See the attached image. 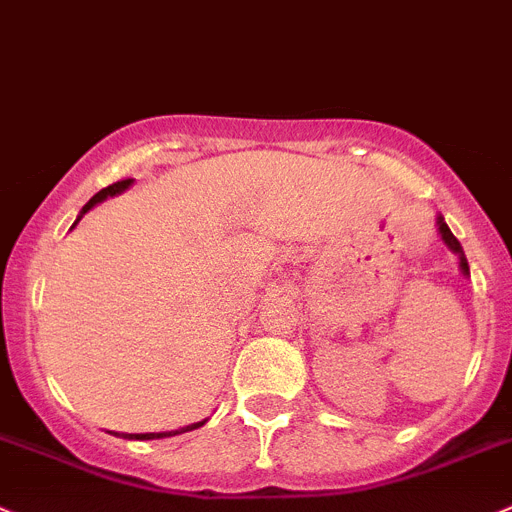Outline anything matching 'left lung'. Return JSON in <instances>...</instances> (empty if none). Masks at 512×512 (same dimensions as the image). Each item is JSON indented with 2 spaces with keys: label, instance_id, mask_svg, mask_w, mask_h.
<instances>
[{
  "label": "left lung",
  "instance_id": "obj_1",
  "mask_svg": "<svg viewBox=\"0 0 512 512\" xmlns=\"http://www.w3.org/2000/svg\"><path fill=\"white\" fill-rule=\"evenodd\" d=\"M438 227H440V235H443L445 245H448L450 250H453L455 255L460 257V270H463V275H468V257H465V252H463V247H460L458 237H455L453 232H450V227L445 225V220H443V217H438Z\"/></svg>",
  "mask_w": 512,
  "mask_h": 512
}]
</instances>
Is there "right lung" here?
Masks as SVG:
<instances>
[{"label": "right lung", "mask_w": 512, "mask_h": 512, "mask_svg": "<svg viewBox=\"0 0 512 512\" xmlns=\"http://www.w3.org/2000/svg\"><path fill=\"white\" fill-rule=\"evenodd\" d=\"M130 182L132 180H119V182H114V185H109V187H104V190H99L97 195L92 197V200L87 202V205L82 207V215L87 210H92L94 205H97V202H102V200H107V197H112V195H117V192H122L124 187H130ZM74 225H77V222H74ZM207 420H200V423H192V425H187V428H182V430H172V433H127V438L130 440H155V438H170V435H180V433H187V430H195V428H202V425H205Z\"/></svg>", "instance_id": "obj_1"}]
</instances>
